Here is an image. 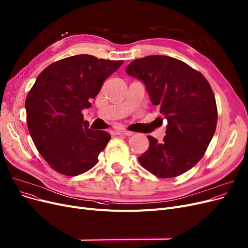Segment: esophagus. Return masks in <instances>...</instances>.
Segmentation results:
<instances>
[{
	"label": "esophagus",
	"instance_id": "1",
	"mask_svg": "<svg viewBox=\"0 0 248 248\" xmlns=\"http://www.w3.org/2000/svg\"><path fill=\"white\" fill-rule=\"evenodd\" d=\"M115 133L119 134V135H126V136H131L133 134V132H131V131H127V130H123V129L116 130Z\"/></svg>",
	"mask_w": 248,
	"mask_h": 248
}]
</instances>
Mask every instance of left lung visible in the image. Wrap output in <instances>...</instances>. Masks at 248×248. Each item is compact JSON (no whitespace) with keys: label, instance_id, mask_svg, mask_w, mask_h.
I'll list each match as a JSON object with an SVG mask.
<instances>
[{"label":"left lung","instance_id":"obj_1","mask_svg":"<svg viewBox=\"0 0 248 248\" xmlns=\"http://www.w3.org/2000/svg\"><path fill=\"white\" fill-rule=\"evenodd\" d=\"M126 73L144 84L152 104L167 120L163 141L149 135L150 147L140 163L162 178L186 172L203 157L216 132L217 109L209 83L184 62L164 55L135 59Z\"/></svg>","mask_w":248,"mask_h":248}]
</instances>
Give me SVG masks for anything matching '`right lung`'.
Instances as JSON below:
<instances>
[{"mask_svg":"<svg viewBox=\"0 0 248 248\" xmlns=\"http://www.w3.org/2000/svg\"><path fill=\"white\" fill-rule=\"evenodd\" d=\"M122 63L80 54L50 64L38 76L25 100L27 122L37 150L57 172L76 176L96 164L110 135L89 129L81 112Z\"/></svg>","mask_w":248,"mask_h":248,"instance_id":"1","label":"right lung"}]
</instances>
